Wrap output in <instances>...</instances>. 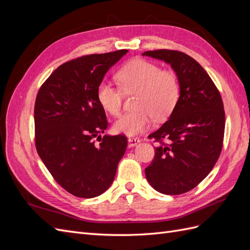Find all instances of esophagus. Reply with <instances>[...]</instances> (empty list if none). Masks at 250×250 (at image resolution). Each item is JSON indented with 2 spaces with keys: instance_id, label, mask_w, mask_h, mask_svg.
<instances>
[{
  "instance_id": "obj_1",
  "label": "esophagus",
  "mask_w": 250,
  "mask_h": 250,
  "mask_svg": "<svg viewBox=\"0 0 250 250\" xmlns=\"http://www.w3.org/2000/svg\"><path fill=\"white\" fill-rule=\"evenodd\" d=\"M140 139L139 138H135V137H129L128 138V143H129L130 146H135L138 145V144L140 143Z\"/></svg>"
}]
</instances>
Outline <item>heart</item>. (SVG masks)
I'll return each instance as SVG.
<instances>
[{
    "mask_svg": "<svg viewBox=\"0 0 250 250\" xmlns=\"http://www.w3.org/2000/svg\"><path fill=\"white\" fill-rule=\"evenodd\" d=\"M119 85L103 80L97 88V98L109 115L117 117L123 106L124 93L137 92L134 106L116 121L113 128L119 133L134 135L143 132L157 121L170 116L180 96V83L175 72L145 59H134L118 72Z\"/></svg>",
    "mask_w": 250,
    "mask_h": 250,
    "instance_id": "obj_1",
    "label": "heart"
}]
</instances>
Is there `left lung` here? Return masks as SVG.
<instances>
[{
    "mask_svg": "<svg viewBox=\"0 0 250 250\" xmlns=\"http://www.w3.org/2000/svg\"><path fill=\"white\" fill-rule=\"evenodd\" d=\"M143 55L169 63L180 83L169 120L148 135L160 145L145 169L146 177L162 194H184L208 175L220 156L225 128L222 98L208 74L185 53L162 49Z\"/></svg>",
    "mask_w": 250,
    "mask_h": 250,
    "instance_id": "obj_1",
    "label": "left lung"
}]
</instances>
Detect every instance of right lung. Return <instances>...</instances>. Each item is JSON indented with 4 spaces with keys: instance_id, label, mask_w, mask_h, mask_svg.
Masks as SVG:
<instances>
[{
    "instance_id": "1",
    "label": "right lung",
    "mask_w": 250,
    "mask_h": 250,
    "mask_svg": "<svg viewBox=\"0 0 250 250\" xmlns=\"http://www.w3.org/2000/svg\"><path fill=\"white\" fill-rule=\"evenodd\" d=\"M128 51L81 56L59 65L42 83L34 106L35 146L56 183L80 198L104 193L127 147L125 135H104L108 126L97 88ZM95 139L101 143L96 144Z\"/></svg>"
}]
</instances>
